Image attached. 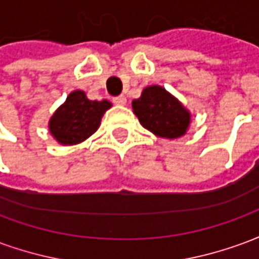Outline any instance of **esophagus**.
I'll return each mask as SVG.
<instances>
[{
  "label": "esophagus",
  "instance_id": "1",
  "mask_svg": "<svg viewBox=\"0 0 259 259\" xmlns=\"http://www.w3.org/2000/svg\"><path fill=\"white\" fill-rule=\"evenodd\" d=\"M112 101L115 105H120V107H122V105H126V101H127V100H126V97L124 96H119L115 97Z\"/></svg>",
  "mask_w": 259,
  "mask_h": 259
}]
</instances>
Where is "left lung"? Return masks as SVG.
Listing matches in <instances>:
<instances>
[{"instance_id": "obj_1", "label": "left lung", "mask_w": 259, "mask_h": 259, "mask_svg": "<svg viewBox=\"0 0 259 259\" xmlns=\"http://www.w3.org/2000/svg\"><path fill=\"white\" fill-rule=\"evenodd\" d=\"M132 108L141 126L158 137L175 140L190 127V111L162 85L143 89L141 96L132 101Z\"/></svg>"}]
</instances>
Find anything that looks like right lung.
Here are the masks:
<instances>
[{
	"label": "right lung",
	"instance_id": "right-lung-1",
	"mask_svg": "<svg viewBox=\"0 0 259 259\" xmlns=\"http://www.w3.org/2000/svg\"><path fill=\"white\" fill-rule=\"evenodd\" d=\"M111 107L108 100L91 101L84 91L74 90L50 118L48 130L59 144L76 146L96 133Z\"/></svg>",
	"mask_w": 259,
	"mask_h": 259
}]
</instances>
